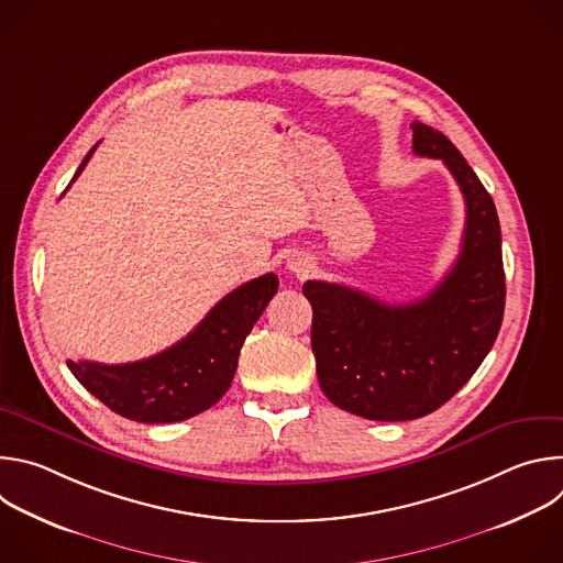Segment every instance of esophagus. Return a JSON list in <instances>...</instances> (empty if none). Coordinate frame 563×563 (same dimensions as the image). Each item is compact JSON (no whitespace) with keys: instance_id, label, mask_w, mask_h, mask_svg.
Returning <instances> with one entry per match:
<instances>
[{"instance_id":"obj_1","label":"esophagus","mask_w":563,"mask_h":563,"mask_svg":"<svg viewBox=\"0 0 563 563\" xmlns=\"http://www.w3.org/2000/svg\"><path fill=\"white\" fill-rule=\"evenodd\" d=\"M289 267H291V272H296V276H307L311 272V263L307 258H298Z\"/></svg>"}]
</instances>
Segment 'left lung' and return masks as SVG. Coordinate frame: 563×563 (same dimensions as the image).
I'll use <instances>...</instances> for the list:
<instances>
[{
  "label": "left lung",
  "instance_id": "left-lung-1",
  "mask_svg": "<svg viewBox=\"0 0 563 563\" xmlns=\"http://www.w3.org/2000/svg\"><path fill=\"white\" fill-rule=\"evenodd\" d=\"M417 155L443 159L465 200L461 254L421 300L380 302L358 289L307 280L311 350L320 389L345 412L412 421L439 410L497 341L506 274L495 202L459 148L423 122L410 124Z\"/></svg>",
  "mask_w": 563,
  "mask_h": 563
}]
</instances>
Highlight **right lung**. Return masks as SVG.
Masks as SVG:
<instances>
[{"label": "right lung", "instance_id": "1", "mask_svg": "<svg viewBox=\"0 0 563 563\" xmlns=\"http://www.w3.org/2000/svg\"><path fill=\"white\" fill-rule=\"evenodd\" d=\"M98 144L87 153L85 172ZM70 187V185H68ZM66 187V189H68ZM278 291V278L265 274L227 294L183 341L155 356L104 365L68 361V369L115 415L137 423H176L216 406L229 389L240 347Z\"/></svg>", "mask_w": 563, "mask_h": 563}]
</instances>
